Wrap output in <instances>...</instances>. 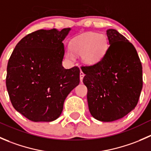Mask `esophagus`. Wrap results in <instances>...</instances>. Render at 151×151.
<instances>
[{
  "mask_svg": "<svg viewBox=\"0 0 151 151\" xmlns=\"http://www.w3.org/2000/svg\"><path fill=\"white\" fill-rule=\"evenodd\" d=\"M84 76H85V74L83 72V71H80V81H83V77H84Z\"/></svg>",
  "mask_w": 151,
  "mask_h": 151,
  "instance_id": "34e87169",
  "label": "esophagus"
}]
</instances>
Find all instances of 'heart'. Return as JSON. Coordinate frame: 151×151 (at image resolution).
Instances as JSON below:
<instances>
[{
  "label": "heart",
  "mask_w": 151,
  "mask_h": 151,
  "mask_svg": "<svg viewBox=\"0 0 151 151\" xmlns=\"http://www.w3.org/2000/svg\"><path fill=\"white\" fill-rule=\"evenodd\" d=\"M108 47V42L103 34L90 32L76 38L71 44L73 52L83 55V60L88 65H94L101 61L104 57ZM66 55L69 59L74 58V55L69 50L66 51Z\"/></svg>",
  "instance_id": "obj_1"
}]
</instances>
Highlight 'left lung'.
Here are the masks:
<instances>
[{
	"mask_svg": "<svg viewBox=\"0 0 151 151\" xmlns=\"http://www.w3.org/2000/svg\"><path fill=\"white\" fill-rule=\"evenodd\" d=\"M109 48L100 62L82 66L88 107L96 120L122 118L137 104L142 88V66L137 52L115 29L106 30Z\"/></svg>",
	"mask_w": 151,
	"mask_h": 151,
	"instance_id": "obj_1",
	"label": "left lung"
}]
</instances>
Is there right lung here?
Returning <instances> with one entry per match:
<instances>
[{"instance_id":"add662e5","label":"right lung","mask_w":151,"mask_h":151,"mask_svg":"<svg viewBox=\"0 0 151 151\" xmlns=\"http://www.w3.org/2000/svg\"><path fill=\"white\" fill-rule=\"evenodd\" d=\"M69 28L39 30L22 38L9 60L7 91L17 112L34 122H50L61 114L69 93L80 83V68L62 66L63 41Z\"/></svg>"}]
</instances>
